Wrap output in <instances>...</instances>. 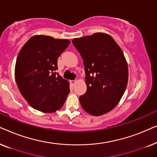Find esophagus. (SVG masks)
<instances>
[{
	"mask_svg": "<svg viewBox=\"0 0 157 157\" xmlns=\"http://www.w3.org/2000/svg\"><path fill=\"white\" fill-rule=\"evenodd\" d=\"M70 83H71V84L72 86H74V85L76 84V81H75V80H74V81H70Z\"/></svg>",
	"mask_w": 157,
	"mask_h": 157,
	"instance_id": "1",
	"label": "esophagus"
}]
</instances>
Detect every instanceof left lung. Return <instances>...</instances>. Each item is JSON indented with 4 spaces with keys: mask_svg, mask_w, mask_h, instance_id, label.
<instances>
[{
    "mask_svg": "<svg viewBox=\"0 0 157 157\" xmlns=\"http://www.w3.org/2000/svg\"><path fill=\"white\" fill-rule=\"evenodd\" d=\"M86 74V92L79 97L83 110L101 116L118 104L128 83V65L121 51L109 34L96 33L74 38Z\"/></svg>",
    "mask_w": 157,
    "mask_h": 157,
    "instance_id": "1",
    "label": "left lung"
}]
</instances>
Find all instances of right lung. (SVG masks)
Segmentation results:
<instances>
[{
	"label": "right lung",
	"instance_id": "add662e5",
	"mask_svg": "<svg viewBox=\"0 0 157 157\" xmlns=\"http://www.w3.org/2000/svg\"><path fill=\"white\" fill-rule=\"evenodd\" d=\"M70 44L67 39L32 36L17 57L15 77L30 106L44 113L59 110L69 94V82L58 73L57 59Z\"/></svg>",
	"mask_w": 157,
	"mask_h": 157
}]
</instances>
